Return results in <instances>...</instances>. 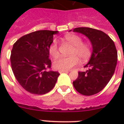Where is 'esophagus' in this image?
Wrapping results in <instances>:
<instances>
[{"label":"esophagus","mask_w":124,"mask_h":124,"mask_svg":"<svg viewBox=\"0 0 124 124\" xmlns=\"http://www.w3.org/2000/svg\"><path fill=\"white\" fill-rule=\"evenodd\" d=\"M58 72L60 74H61V73H63V72H69V71H68V70H60L58 71Z\"/></svg>","instance_id":"34e87169"}]
</instances>
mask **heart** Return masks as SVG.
Wrapping results in <instances>:
<instances>
[{"mask_svg":"<svg viewBox=\"0 0 124 124\" xmlns=\"http://www.w3.org/2000/svg\"><path fill=\"white\" fill-rule=\"evenodd\" d=\"M64 40L70 44L72 48L70 52L71 56L68 57L59 56L53 62V67L56 70H68L78 65L80 59L82 62H86L92 56V47L90 44L83 42L82 38L80 36L68 34L64 37ZM48 52L50 55L53 58L58 56L59 52L58 49L56 41L54 40L49 46Z\"/></svg>","mask_w":124,"mask_h":124,"instance_id":"obj_1","label":"heart"}]
</instances>
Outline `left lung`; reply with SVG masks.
<instances>
[{
	"label": "left lung",
	"instance_id": "1",
	"mask_svg": "<svg viewBox=\"0 0 124 124\" xmlns=\"http://www.w3.org/2000/svg\"><path fill=\"white\" fill-rule=\"evenodd\" d=\"M73 32L86 36L92 46L90 59L84 66L88 70L78 72L73 85L81 94L92 96L101 91L112 78L117 64L116 48L109 36L101 31L79 27L74 28Z\"/></svg>",
	"mask_w": 124,
	"mask_h": 124
}]
</instances>
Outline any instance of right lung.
Listing matches in <instances>:
<instances>
[{
	"label": "right lung",
	"instance_id": "add662e5",
	"mask_svg": "<svg viewBox=\"0 0 124 124\" xmlns=\"http://www.w3.org/2000/svg\"><path fill=\"white\" fill-rule=\"evenodd\" d=\"M58 33L35 31L22 36L13 45L10 56L12 72L20 86L30 93L45 94L56 83L59 73L46 69L51 67L49 46Z\"/></svg>",
	"mask_w": 124,
	"mask_h": 124
}]
</instances>
